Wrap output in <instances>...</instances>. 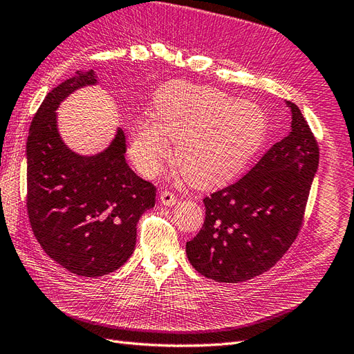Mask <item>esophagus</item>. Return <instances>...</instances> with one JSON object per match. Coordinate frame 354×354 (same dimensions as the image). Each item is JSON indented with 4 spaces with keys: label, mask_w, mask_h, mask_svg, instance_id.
Masks as SVG:
<instances>
[{
    "label": "esophagus",
    "mask_w": 354,
    "mask_h": 354,
    "mask_svg": "<svg viewBox=\"0 0 354 354\" xmlns=\"http://www.w3.org/2000/svg\"><path fill=\"white\" fill-rule=\"evenodd\" d=\"M160 202L165 206H174L178 202V196L171 192H161L160 194Z\"/></svg>",
    "instance_id": "1"
}]
</instances>
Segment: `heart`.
<instances>
[{
	"instance_id": "obj_1",
	"label": "heart",
	"mask_w": 354,
	"mask_h": 354,
	"mask_svg": "<svg viewBox=\"0 0 354 354\" xmlns=\"http://www.w3.org/2000/svg\"><path fill=\"white\" fill-rule=\"evenodd\" d=\"M261 109L238 102L218 89L192 84L162 88L153 103V120L131 130L130 153L147 175L160 169L176 142L175 162L194 187H214L233 178L266 139Z\"/></svg>"
}]
</instances>
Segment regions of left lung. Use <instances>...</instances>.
Here are the masks:
<instances>
[{"label": "left lung", "instance_id": "left-lung-1", "mask_svg": "<svg viewBox=\"0 0 354 354\" xmlns=\"http://www.w3.org/2000/svg\"><path fill=\"white\" fill-rule=\"evenodd\" d=\"M292 131L236 183L203 198L205 223L187 242L189 263L206 278L241 283L269 270L301 232L319 143L295 103Z\"/></svg>", "mask_w": 354, "mask_h": 354}]
</instances>
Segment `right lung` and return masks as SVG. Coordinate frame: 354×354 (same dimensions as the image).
<instances>
[{"label":"right lung","instance_id":"right-lung-1","mask_svg":"<svg viewBox=\"0 0 354 354\" xmlns=\"http://www.w3.org/2000/svg\"><path fill=\"white\" fill-rule=\"evenodd\" d=\"M93 70L53 88L35 112L26 140V211L35 239L71 274L103 277L130 259L142 214L156 205V187L125 161L120 129L109 148L84 157L57 130L59 103L94 85Z\"/></svg>","mask_w":354,"mask_h":354}]
</instances>
